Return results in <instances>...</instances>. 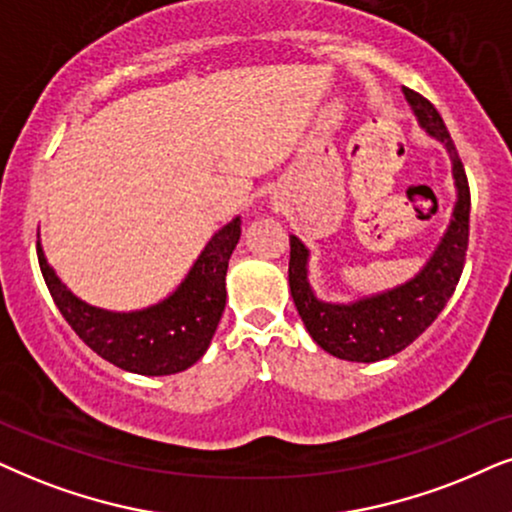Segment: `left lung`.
Here are the masks:
<instances>
[{
  "mask_svg": "<svg viewBox=\"0 0 512 512\" xmlns=\"http://www.w3.org/2000/svg\"><path fill=\"white\" fill-rule=\"evenodd\" d=\"M406 101L416 113L418 125L439 139L451 155L458 200L451 217L449 229L439 241L435 255L425 264L423 271L404 286H397L387 293L361 297L349 304L323 302L314 295L307 281L309 250L297 236H290V264L288 283L290 295L302 316L304 326L316 345L326 349L333 357L345 361H361L371 364L392 357L409 347L454 295L458 278L463 274L465 250H468L470 234V186L465 177L463 163L451 141L442 115L437 108L413 89H404Z\"/></svg>",
  "mask_w": 512,
  "mask_h": 512,
  "instance_id": "1",
  "label": "left lung"
}]
</instances>
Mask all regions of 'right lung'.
Listing matches in <instances>:
<instances>
[{
	"instance_id": "right-lung-1",
	"label": "right lung",
	"mask_w": 512,
	"mask_h": 512,
	"mask_svg": "<svg viewBox=\"0 0 512 512\" xmlns=\"http://www.w3.org/2000/svg\"><path fill=\"white\" fill-rule=\"evenodd\" d=\"M241 238V219L219 229L189 276L167 300L141 312H106L82 302L58 281L37 243V260L58 312L89 349L122 371L172 375L196 364L210 347L226 304V269Z\"/></svg>"
}]
</instances>
